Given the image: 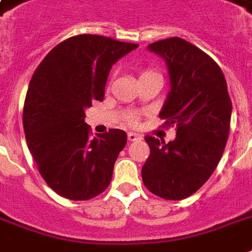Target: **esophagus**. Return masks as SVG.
Wrapping results in <instances>:
<instances>
[{
    "label": "esophagus",
    "mask_w": 252,
    "mask_h": 252,
    "mask_svg": "<svg viewBox=\"0 0 252 252\" xmlns=\"http://www.w3.org/2000/svg\"><path fill=\"white\" fill-rule=\"evenodd\" d=\"M140 138V136H138L137 133H133V132H129L128 133V141L132 142V141H136V140H138Z\"/></svg>",
    "instance_id": "obj_1"
}]
</instances>
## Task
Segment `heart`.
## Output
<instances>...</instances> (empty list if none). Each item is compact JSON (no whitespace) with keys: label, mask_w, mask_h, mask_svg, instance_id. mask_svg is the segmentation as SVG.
<instances>
[{"label":"heart","mask_w":252,"mask_h":252,"mask_svg":"<svg viewBox=\"0 0 252 252\" xmlns=\"http://www.w3.org/2000/svg\"><path fill=\"white\" fill-rule=\"evenodd\" d=\"M150 76H159V74L154 72V70H152V69H144V70L140 72V78H145V77H150ZM126 120L128 124L134 126V124H137L138 114H136V112H129V114L126 115Z\"/></svg>","instance_id":"b5f03b06"}]
</instances>
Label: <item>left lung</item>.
<instances>
[{
	"mask_svg": "<svg viewBox=\"0 0 252 252\" xmlns=\"http://www.w3.org/2000/svg\"><path fill=\"white\" fill-rule=\"evenodd\" d=\"M148 49L167 64L171 89L159 118L165 126H175L176 137L166 144L146 136L150 154L142 182L162 199L182 200L195 193L219 165L230 130L231 100L222 70L193 44L170 37Z\"/></svg>",
	"mask_w": 252,
	"mask_h": 252,
	"instance_id": "left-lung-1",
	"label": "left lung"
}]
</instances>
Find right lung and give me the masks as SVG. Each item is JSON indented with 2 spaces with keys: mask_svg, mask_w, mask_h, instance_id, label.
I'll return each mask as SVG.
<instances>
[{
  "mask_svg": "<svg viewBox=\"0 0 252 252\" xmlns=\"http://www.w3.org/2000/svg\"><path fill=\"white\" fill-rule=\"evenodd\" d=\"M138 44L77 35L57 44L30 81L23 107L26 141L45 183L69 200H90L110 184L126 133L91 137L85 110L103 100L112 65Z\"/></svg>",
  "mask_w": 252,
  "mask_h": 252,
  "instance_id": "right-lung-1",
  "label": "right lung"
}]
</instances>
